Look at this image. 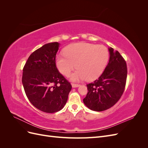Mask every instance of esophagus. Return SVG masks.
<instances>
[{
  "label": "esophagus",
  "instance_id": "esophagus-1",
  "mask_svg": "<svg viewBox=\"0 0 148 148\" xmlns=\"http://www.w3.org/2000/svg\"><path fill=\"white\" fill-rule=\"evenodd\" d=\"M71 86H72L73 88H77V87H79V84H71Z\"/></svg>",
  "mask_w": 148,
  "mask_h": 148
}]
</instances>
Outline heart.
Wrapping results in <instances>:
<instances>
[{
	"label": "heart",
	"instance_id": "b5f03b06",
	"mask_svg": "<svg viewBox=\"0 0 148 148\" xmlns=\"http://www.w3.org/2000/svg\"><path fill=\"white\" fill-rule=\"evenodd\" d=\"M65 55L56 57V65L60 72L68 76L77 66L78 69L70 75L73 81L86 79L93 81L104 71L109 59V52L102 45L88 42H77L67 46Z\"/></svg>",
	"mask_w": 148,
	"mask_h": 148
}]
</instances>
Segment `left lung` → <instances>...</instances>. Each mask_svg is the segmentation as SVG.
I'll return each mask as SVG.
<instances>
[{
    "label": "left lung",
    "instance_id": "obj_1",
    "mask_svg": "<svg viewBox=\"0 0 148 148\" xmlns=\"http://www.w3.org/2000/svg\"><path fill=\"white\" fill-rule=\"evenodd\" d=\"M109 61L99 78L86 84L88 93L83 102L88 108L101 112L116 104L124 91L127 77V64L117 51L109 47Z\"/></svg>",
    "mask_w": 148,
    "mask_h": 148
}]
</instances>
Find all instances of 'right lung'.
Masks as SVG:
<instances>
[{
    "instance_id": "obj_1",
    "label": "right lung",
    "mask_w": 148,
    "mask_h": 148,
    "mask_svg": "<svg viewBox=\"0 0 148 148\" xmlns=\"http://www.w3.org/2000/svg\"><path fill=\"white\" fill-rule=\"evenodd\" d=\"M59 46L57 42L44 44L31 53L23 70L22 83L26 96L36 108L46 113L63 109L71 89L56 65Z\"/></svg>"
}]
</instances>
